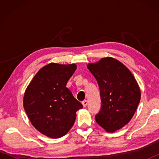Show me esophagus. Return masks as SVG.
I'll list each match as a JSON object with an SVG mask.
<instances>
[{"mask_svg":"<svg viewBox=\"0 0 159 159\" xmlns=\"http://www.w3.org/2000/svg\"><path fill=\"white\" fill-rule=\"evenodd\" d=\"M82 104H83V107H85L86 106L88 105V101H87V100H84V101H83V102H82Z\"/></svg>","mask_w":159,"mask_h":159,"instance_id":"34e87169","label":"esophagus"}]
</instances>
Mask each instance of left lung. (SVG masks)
I'll return each instance as SVG.
<instances>
[{
	"instance_id": "8db88e82",
	"label": "left lung",
	"mask_w": 159,
	"mask_h": 159,
	"mask_svg": "<svg viewBox=\"0 0 159 159\" xmlns=\"http://www.w3.org/2000/svg\"><path fill=\"white\" fill-rule=\"evenodd\" d=\"M87 66L100 91L102 105L96 122L109 133L119 130L131 120L140 101L138 83L127 67L114 58H102Z\"/></svg>"
}]
</instances>
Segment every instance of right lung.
Masks as SVG:
<instances>
[{
    "label": "right lung",
    "instance_id": "right-lung-1",
    "mask_svg": "<svg viewBox=\"0 0 159 159\" xmlns=\"http://www.w3.org/2000/svg\"><path fill=\"white\" fill-rule=\"evenodd\" d=\"M74 64L50 63L36 74L24 96V108L35 128L51 138H60L73 126L82 104L66 87L76 71Z\"/></svg>",
    "mask_w": 159,
    "mask_h": 159
}]
</instances>
